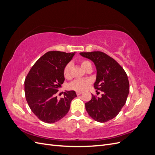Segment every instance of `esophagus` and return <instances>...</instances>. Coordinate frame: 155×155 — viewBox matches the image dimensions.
<instances>
[{
  "instance_id": "esophagus-1",
  "label": "esophagus",
  "mask_w": 155,
  "mask_h": 155,
  "mask_svg": "<svg viewBox=\"0 0 155 155\" xmlns=\"http://www.w3.org/2000/svg\"><path fill=\"white\" fill-rule=\"evenodd\" d=\"M76 94H77V95H78V96H79V95L81 94H82V92H81V91H77V92H76Z\"/></svg>"
}]
</instances>
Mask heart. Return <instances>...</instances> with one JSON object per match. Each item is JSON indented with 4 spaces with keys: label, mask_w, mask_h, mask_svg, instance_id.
I'll return each mask as SVG.
<instances>
[{
    "label": "heart",
    "mask_w": 155,
    "mask_h": 155,
    "mask_svg": "<svg viewBox=\"0 0 155 155\" xmlns=\"http://www.w3.org/2000/svg\"><path fill=\"white\" fill-rule=\"evenodd\" d=\"M81 67L85 70L88 65H91L90 61L87 60L82 61L81 63ZM71 70H72V64L68 63L66 65L64 69V76L66 79H70L71 77ZM91 81L88 79H76L72 83H70L68 85V87L71 90L76 91H83L90 86Z\"/></svg>",
    "instance_id": "heart-1"
}]
</instances>
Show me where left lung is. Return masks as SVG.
Instances as JSON below:
<instances>
[{"instance_id":"obj_1","label":"left lung","mask_w":155,"mask_h":155,"mask_svg":"<svg viewBox=\"0 0 155 155\" xmlns=\"http://www.w3.org/2000/svg\"><path fill=\"white\" fill-rule=\"evenodd\" d=\"M91 60L96 68L94 84L103 92L101 97L92 94V99L85 103V109L92 119L106 122L118 114L125 105L129 92V83L124 68L116 61L101 51L79 53Z\"/></svg>"}]
</instances>
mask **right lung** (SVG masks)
I'll list each match as a JSON object with an SVG mask.
<instances>
[{
	"label": "right lung",
	"instance_id": "add662e5",
	"mask_svg": "<svg viewBox=\"0 0 155 155\" xmlns=\"http://www.w3.org/2000/svg\"><path fill=\"white\" fill-rule=\"evenodd\" d=\"M75 54L48 51L37 61L25 79L28 104L33 113L45 123L53 124L63 118L77 96L74 91H66L60 100L55 96L64 81V67Z\"/></svg>",
	"mask_w": 155,
	"mask_h": 155
}]
</instances>
